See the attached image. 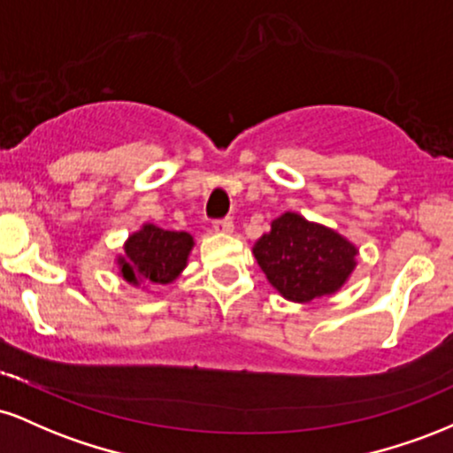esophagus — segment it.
<instances>
[{
  "label": "esophagus",
  "instance_id": "1",
  "mask_svg": "<svg viewBox=\"0 0 453 453\" xmlns=\"http://www.w3.org/2000/svg\"><path fill=\"white\" fill-rule=\"evenodd\" d=\"M215 227L217 232H221V234H232L234 232V221L230 219V217H226V219H217L215 221Z\"/></svg>",
  "mask_w": 453,
  "mask_h": 453
}]
</instances>
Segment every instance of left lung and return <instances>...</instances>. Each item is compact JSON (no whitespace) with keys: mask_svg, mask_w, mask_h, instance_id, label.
I'll return each instance as SVG.
<instances>
[{"mask_svg":"<svg viewBox=\"0 0 453 453\" xmlns=\"http://www.w3.org/2000/svg\"><path fill=\"white\" fill-rule=\"evenodd\" d=\"M253 256L283 298L311 303L347 283L356 268L357 247L321 223L283 212L253 244Z\"/></svg>","mask_w":453,"mask_h":453,"instance_id":"obj_1","label":"left lung"}]
</instances>
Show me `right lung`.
<instances>
[{
  "label": "right lung",
  "mask_w": 453,
  "mask_h": 453,
  "mask_svg": "<svg viewBox=\"0 0 453 453\" xmlns=\"http://www.w3.org/2000/svg\"><path fill=\"white\" fill-rule=\"evenodd\" d=\"M126 253L117 257V266L127 283L140 280L153 285H168L187 266L194 236L187 232L161 230L153 223H144L126 241Z\"/></svg>",
  "instance_id": "add662e5"
}]
</instances>
